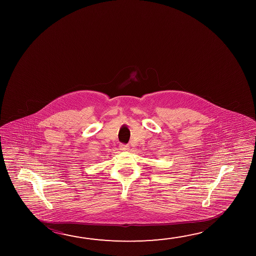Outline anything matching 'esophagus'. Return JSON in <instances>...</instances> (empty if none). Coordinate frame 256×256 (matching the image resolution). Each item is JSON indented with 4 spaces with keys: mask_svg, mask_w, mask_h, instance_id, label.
Instances as JSON below:
<instances>
[{
    "mask_svg": "<svg viewBox=\"0 0 256 256\" xmlns=\"http://www.w3.org/2000/svg\"><path fill=\"white\" fill-rule=\"evenodd\" d=\"M120 149L122 151L126 152L130 149V147H128V146H126V144H120Z\"/></svg>",
    "mask_w": 256,
    "mask_h": 256,
    "instance_id": "obj_1",
    "label": "esophagus"
}]
</instances>
